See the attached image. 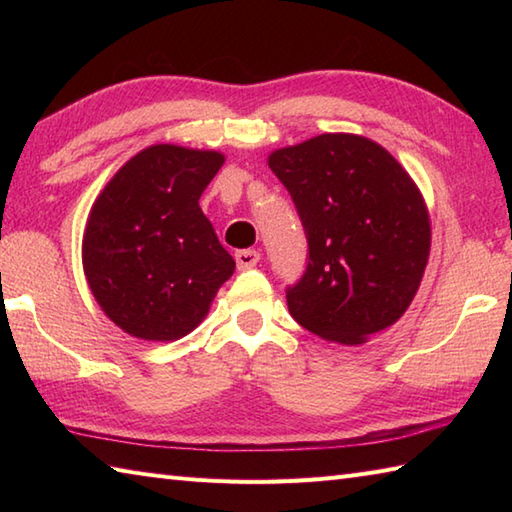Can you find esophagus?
<instances>
[{"label": "esophagus", "mask_w": 512, "mask_h": 512, "mask_svg": "<svg viewBox=\"0 0 512 512\" xmlns=\"http://www.w3.org/2000/svg\"><path fill=\"white\" fill-rule=\"evenodd\" d=\"M259 257H262V255H259V250H253V248L237 250V253H235V262H237V268H239V270L253 268V266H257Z\"/></svg>", "instance_id": "34e87169"}]
</instances>
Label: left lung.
Returning a JSON list of instances; mask_svg holds the SVG:
<instances>
[{"mask_svg": "<svg viewBox=\"0 0 512 512\" xmlns=\"http://www.w3.org/2000/svg\"><path fill=\"white\" fill-rule=\"evenodd\" d=\"M308 239V266L286 288L301 328L361 345L396 323L429 259L427 206L409 173L374 140L321 134L270 154Z\"/></svg>", "mask_w": 512, "mask_h": 512, "instance_id": "8db88e82", "label": "left lung"}]
</instances>
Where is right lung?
I'll use <instances>...</instances> for the list:
<instances>
[{"label":"right lung","instance_id":"obj_1","mask_svg":"<svg viewBox=\"0 0 512 512\" xmlns=\"http://www.w3.org/2000/svg\"><path fill=\"white\" fill-rule=\"evenodd\" d=\"M224 165L217 151L154 145L136 154L94 202L83 270L118 328L145 341H176L209 312L235 262L200 209Z\"/></svg>","mask_w":512,"mask_h":512}]
</instances>
